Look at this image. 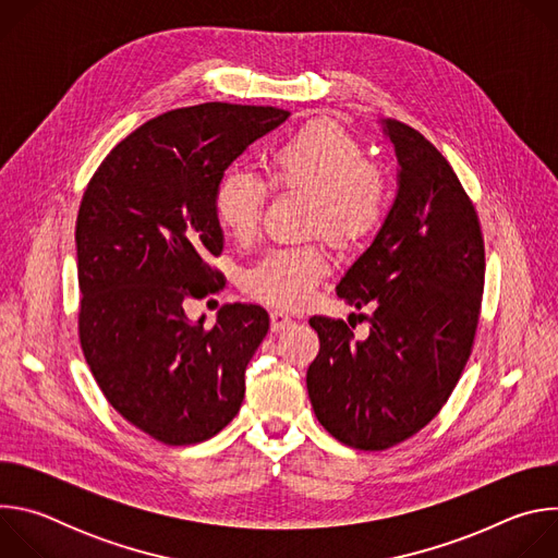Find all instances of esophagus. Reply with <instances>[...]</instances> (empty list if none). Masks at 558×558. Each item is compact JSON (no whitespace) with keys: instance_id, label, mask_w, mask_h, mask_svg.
<instances>
[{"instance_id":"esophagus-1","label":"esophagus","mask_w":558,"mask_h":558,"mask_svg":"<svg viewBox=\"0 0 558 558\" xmlns=\"http://www.w3.org/2000/svg\"><path fill=\"white\" fill-rule=\"evenodd\" d=\"M269 317H271V329L274 331H284V329L293 327V317L289 313H284V311L276 308V311L269 313Z\"/></svg>"}]
</instances>
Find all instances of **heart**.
<instances>
[{
	"mask_svg": "<svg viewBox=\"0 0 558 558\" xmlns=\"http://www.w3.org/2000/svg\"><path fill=\"white\" fill-rule=\"evenodd\" d=\"M276 187L315 194L311 229H325L336 243L355 245L371 238L390 207V181L368 161L360 138L331 121H313L280 141L269 154ZM269 183L245 166L222 172L214 194L218 222L235 241L250 243L260 231ZM329 274L323 243H302L269 252L245 276V289L278 306L304 304Z\"/></svg>",
	"mask_w": 558,
	"mask_h": 558,
	"instance_id": "obj_1",
	"label": "heart"
}]
</instances>
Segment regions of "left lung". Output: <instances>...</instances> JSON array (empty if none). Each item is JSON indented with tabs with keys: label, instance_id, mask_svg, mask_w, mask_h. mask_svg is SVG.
<instances>
[{
	"label": "left lung",
	"instance_id": "obj_1",
	"mask_svg": "<svg viewBox=\"0 0 558 558\" xmlns=\"http://www.w3.org/2000/svg\"><path fill=\"white\" fill-rule=\"evenodd\" d=\"M400 190L373 245L338 284L371 304L368 338L313 315L320 353L306 371L317 422L357 450L420 433L448 402L480 325L486 250L480 216L444 154L415 128L384 119Z\"/></svg>",
	"mask_w": 558,
	"mask_h": 558
}]
</instances>
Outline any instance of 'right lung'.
Here are the masks:
<instances>
[{
	"mask_svg": "<svg viewBox=\"0 0 558 558\" xmlns=\"http://www.w3.org/2000/svg\"><path fill=\"white\" fill-rule=\"evenodd\" d=\"M287 117L220 101L158 114L112 147L78 205V342L112 409L156 441H205L241 411L267 311L225 304L205 329L185 302L222 289L207 263L222 254L218 179Z\"/></svg>",
	"mask_w": 558,
	"mask_h": 558,
	"instance_id": "right-lung-1",
	"label": "right lung"
}]
</instances>
